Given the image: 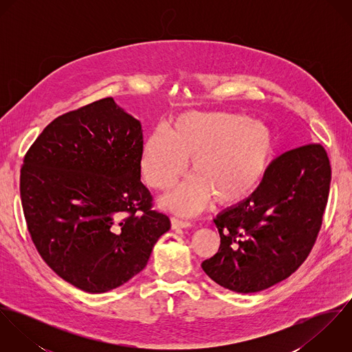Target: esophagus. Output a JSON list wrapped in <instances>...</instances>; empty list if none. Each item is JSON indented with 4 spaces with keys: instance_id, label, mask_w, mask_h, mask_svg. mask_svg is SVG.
Here are the masks:
<instances>
[{
    "instance_id": "34e87169",
    "label": "esophagus",
    "mask_w": 352,
    "mask_h": 352,
    "mask_svg": "<svg viewBox=\"0 0 352 352\" xmlns=\"http://www.w3.org/2000/svg\"><path fill=\"white\" fill-rule=\"evenodd\" d=\"M170 222H172V228H191L192 223L187 219H180V218H176V217H172L170 218Z\"/></svg>"
}]
</instances>
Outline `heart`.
<instances>
[{
    "instance_id": "1",
    "label": "heart",
    "mask_w": 352,
    "mask_h": 352,
    "mask_svg": "<svg viewBox=\"0 0 352 352\" xmlns=\"http://www.w3.org/2000/svg\"><path fill=\"white\" fill-rule=\"evenodd\" d=\"M275 153L271 129L240 113L190 111L157 127L141 154V173L157 191L170 188L192 160V176L161 199L166 210L192 214L214 198L219 204L245 201L264 180Z\"/></svg>"
}]
</instances>
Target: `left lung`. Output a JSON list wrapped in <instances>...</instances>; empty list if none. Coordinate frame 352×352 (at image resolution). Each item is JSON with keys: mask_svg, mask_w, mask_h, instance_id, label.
Instances as JSON below:
<instances>
[{"mask_svg": "<svg viewBox=\"0 0 352 352\" xmlns=\"http://www.w3.org/2000/svg\"><path fill=\"white\" fill-rule=\"evenodd\" d=\"M329 186L331 164L320 144L280 154L250 198L214 219L221 245L201 263L203 271L243 294L289 278L317 240Z\"/></svg>", "mask_w": 352, "mask_h": 352, "instance_id": "8db88e82", "label": "left lung"}]
</instances>
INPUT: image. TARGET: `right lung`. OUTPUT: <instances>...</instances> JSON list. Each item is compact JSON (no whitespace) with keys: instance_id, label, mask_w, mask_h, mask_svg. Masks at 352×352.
I'll use <instances>...</instances> for the list:
<instances>
[{"instance_id":"add662e5","label":"right lung","mask_w":352,"mask_h":352,"mask_svg":"<svg viewBox=\"0 0 352 352\" xmlns=\"http://www.w3.org/2000/svg\"><path fill=\"white\" fill-rule=\"evenodd\" d=\"M141 122L112 98L66 112L24 157L20 197L31 239L51 270L87 293L140 274L169 218L141 182Z\"/></svg>"}]
</instances>
